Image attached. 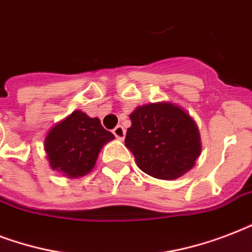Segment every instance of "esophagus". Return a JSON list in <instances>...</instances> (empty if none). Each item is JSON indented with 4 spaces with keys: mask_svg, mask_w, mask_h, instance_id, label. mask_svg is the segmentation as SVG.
I'll use <instances>...</instances> for the list:
<instances>
[{
    "mask_svg": "<svg viewBox=\"0 0 252 252\" xmlns=\"http://www.w3.org/2000/svg\"><path fill=\"white\" fill-rule=\"evenodd\" d=\"M112 132H114L115 137L119 138V140H123V138L126 137V129H124V128H123L122 126H116V128H115V129L112 130Z\"/></svg>",
    "mask_w": 252,
    "mask_h": 252,
    "instance_id": "34e87169",
    "label": "esophagus"
}]
</instances>
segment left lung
I'll return each mask as SVG.
<instances>
[{"mask_svg": "<svg viewBox=\"0 0 252 252\" xmlns=\"http://www.w3.org/2000/svg\"><path fill=\"white\" fill-rule=\"evenodd\" d=\"M129 119L126 146L145 174L172 180L195 166L201 153L200 132L183 108L168 102L150 103L138 106Z\"/></svg>", "mask_w": 252, "mask_h": 252, "instance_id": "1", "label": "left lung"}]
</instances>
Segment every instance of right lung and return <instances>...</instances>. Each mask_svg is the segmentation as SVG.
<instances>
[{
  "mask_svg": "<svg viewBox=\"0 0 252 252\" xmlns=\"http://www.w3.org/2000/svg\"><path fill=\"white\" fill-rule=\"evenodd\" d=\"M115 136L98 118L74 111L52 126L44 140L49 166L68 178L84 176L94 168L99 152Z\"/></svg>",
  "mask_w": 252,
  "mask_h": 252,
  "instance_id": "1",
  "label": "right lung"
}]
</instances>
